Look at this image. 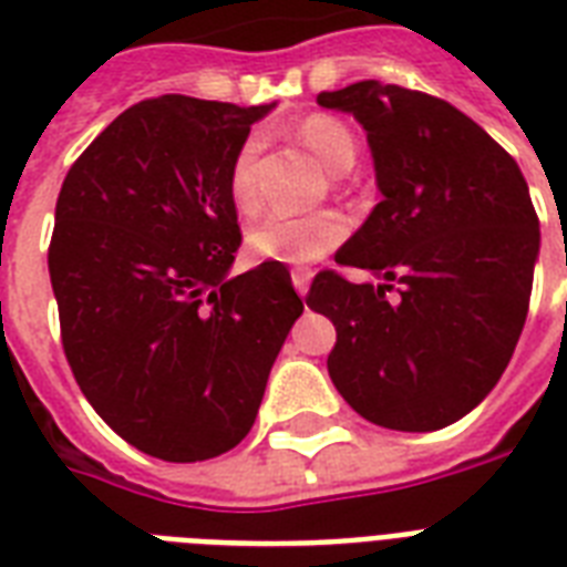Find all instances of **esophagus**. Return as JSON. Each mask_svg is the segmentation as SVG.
Here are the masks:
<instances>
[{"label":"esophagus","mask_w":567,"mask_h":567,"mask_svg":"<svg viewBox=\"0 0 567 567\" xmlns=\"http://www.w3.org/2000/svg\"><path fill=\"white\" fill-rule=\"evenodd\" d=\"M311 270L309 267H293L291 270V282H293V288H297V293H300V297H306V293H309V285H311Z\"/></svg>","instance_id":"obj_1"}]
</instances>
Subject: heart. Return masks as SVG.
I'll list each match as a JSON object with an SVG mask.
<instances>
[{
    "instance_id": "b5f03b06",
    "label": "heart",
    "mask_w": 567,
    "mask_h": 567,
    "mask_svg": "<svg viewBox=\"0 0 567 567\" xmlns=\"http://www.w3.org/2000/svg\"><path fill=\"white\" fill-rule=\"evenodd\" d=\"M300 144L318 158L329 173H347L355 162L353 132L338 117L311 114L297 128ZM258 137L244 141L231 162L229 196L240 214H252L261 203L258 194ZM347 217L338 212L311 214H267L247 235L249 252L261 261L282 265H311L336 249L347 238Z\"/></svg>"
}]
</instances>
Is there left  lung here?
<instances>
[{
	"mask_svg": "<svg viewBox=\"0 0 567 567\" xmlns=\"http://www.w3.org/2000/svg\"><path fill=\"white\" fill-rule=\"evenodd\" d=\"M318 105L359 120L382 194L336 252L382 282L323 270L306 300L336 323L329 377L377 426H450L497 385L527 320L542 247L527 182L485 128L430 93L355 82Z\"/></svg>",
	"mask_w": 567,
	"mask_h": 567,
	"instance_id": "1",
	"label": "left lung"
}]
</instances>
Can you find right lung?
Segmentation results:
<instances>
[{"label": "right lung", "instance_id": "1", "mask_svg": "<svg viewBox=\"0 0 567 567\" xmlns=\"http://www.w3.org/2000/svg\"><path fill=\"white\" fill-rule=\"evenodd\" d=\"M270 105L158 96L70 167L49 279L73 377L100 417L164 462L244 441L302 300L279 261L231 276L229 171Z\"/></svg>", "mask_w": 567, "mask_h": 567}]
</instances>
